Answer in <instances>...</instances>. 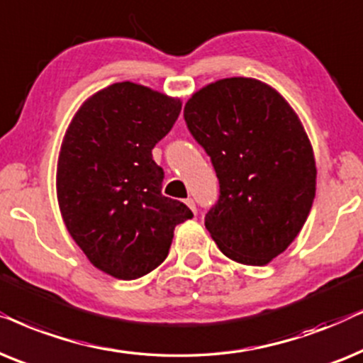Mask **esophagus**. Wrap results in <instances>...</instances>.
<instances>
[{
	"instance_id": "1",
	"label": "esophagus",
	"mask_w": 363,
	"mask_h": 363,
	"mask_svg": "<svg viewBox=\"0 0 363 363\" xmlns=\"http://www.w3.org/2000/svg\"><path fill=\"white\" fill-rule=\"evenodd\" d=\"M184 202H186V206L189 207V209H191V211L194 212V214H196L197 209H196V202H194V199H191V197H187V199H186Z\"/></svg>"
}]
</instances>
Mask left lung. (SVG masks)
I'll use <instances>...</instances> for the list:
<instances>
[{"instance_id": "left-lung-1", "label": "left lung", "mask_w": 363, "mask_h": 363, "mask_svg": "<svg viewBox=\"0 0 363 363\" xmlns=\"http://www.w3.org/2000/svg\"><path fill=\"white\" fill-rule=\"evenodd\" d=\"M184 118L219 179L206 229L234 262L269 264L297 238L315 197V157L301 118L255 77L204 86L187 99Z\"/></svg>"}]
</instances>
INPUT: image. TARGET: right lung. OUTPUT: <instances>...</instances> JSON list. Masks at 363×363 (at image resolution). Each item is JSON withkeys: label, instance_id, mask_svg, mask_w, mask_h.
Wrapping results in <instances>:
<instances>
[{"label": "right lung", "instance_id": "1", "mask_svg": "<svg viewBox=\"0 0 363 363\" xmlns=\"http://www.w3.org/2000/svg\"><path fill=\"white\" fill-rule=\"evenodd\" d=\"M182 101L124 81L91 94L72 116L56 167V196L74 242L101 272L139 279L159 267L189 207L162 196L152 147Z\"/></svg>", "mask_w": 363, "mask_h": 363}]
</instances>
